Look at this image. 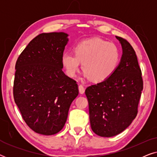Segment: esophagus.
<instances>
[{"label":"esophagus","instance_id":"esophagus-1","mask_svg":"<svg viewBox=\"0 0 157 157\" xmlns=\"http://www.w3.org/2000/svg\"><path fill=\"white\" fill-rule=\"evenodd\" d=\"M78 90H79V92H80V94H82L84 93L85 88H84V86H83L82 84H79V86H78Z\"/></svg>","mask_w":157,"mask_h":157}]
</instances>
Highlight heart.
<instances>
[{
  "label": "heart",
  "mask_w": 157,
  "mask_h": 157,
  "mask_svg": "<svg viewBox=\"0 0 157 157\" xmlns=\"http://www.w3.org/2000/svg\"><path fill=\"white\" fill-rule=\"evenodd\" d=\"M75 55L64 53L62 63L67 74L76 76L82 63V69L94 82H101L109 78L119 65V48L115 44L99 38H89L78 42L74 47Z\"/></svg>",
  "instance_id": "b5f03b06"
}]
</instances>
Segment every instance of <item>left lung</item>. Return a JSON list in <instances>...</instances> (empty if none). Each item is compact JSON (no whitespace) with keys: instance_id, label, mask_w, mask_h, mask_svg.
Returning <instances> with one entry per match:
<instances>
[{"instance_id":"obj_1","label":"left lung","mask_w":157,"mask_h":157,"mask_svg":"<svg viewBox=\"0 0 157 157\" xmlns=\"http://www.w3.org/2000/svg\"><path fill=\"white\" fill-rule=\"evenodd\" d=\"M116 37L123 49L117 71L106 80L90 86L85 91L91 127L102 137L114 136L132 124L138 113L143 90L141 70L135 51L126 39Z\"/></svg>"}]
</instances>
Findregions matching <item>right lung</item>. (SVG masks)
I'll list each match as a JSON object with an SVG mask.
<instances>
[{
    "label": "right lung",
    "mask_w": 157,
    "mask_h": 157,
    "mask_svg": "<svg viewBox=\"0 0 157 157\" xmlns=\"http://www.w3.org/2000/svg\"><path fill=\"white\" fill-rule=\"evenodd\" d=\"M65 33H44L31 40L16 63L13 98L22 118L38 134L53 135L65 125L76 81L64 74Z\"/></svg>",
    "instance_id": "add662e5"
}]
</instances>
